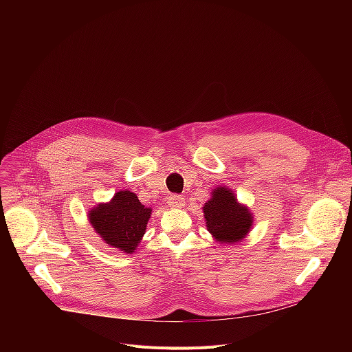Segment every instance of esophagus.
Returning a JSON list of instances; mask_svg holds the SVG:
<instances>
[{"instance_id": "obj_1", "label": "esophagus", "mask_w": 352, "mask_h": 352, "mask_svg": "<svg viewBox=\"0 0 352 352\" xmlns=\"http://www.w3.org/2000/svg\"><path fill=\"white\" fill-rule=\"evenodd\" d=\"M168 204H170V206H173V208H182V206L185 205V199H184V196H181V195H170Z\"/></svg>"}]
</instances>
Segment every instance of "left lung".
Wrapping results in <instances>:
<instances>
[{
  "instance_id": "obj_1",
  "label": "left lung",
  "mask_w": 352,
  "mask_h": 352,
  "mask_svg": "<svg viewBox=\"0 0 352 352\" xmlns=\"http://www.w3.org/2000/svg\"><path fill=\"white\" fill-rule=\"evenodd\" d=\"M204 213L208 231L216 241L236 243L242 241L254 223V214L243 205H239L232 190L217 186L210 200L205 204Z\"/></svg>"
}]
</instances>
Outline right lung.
Segmentation results:
<instances>
[{
    "label": "right lung",
    "mask_w": 352,
    "mask_h": 352,
    "mask_svg": "<svg viewBox=\"0 0 352 352\" xmlns=\"http://www.w3.org/2000/svg\"><path fill=\"white\" fill-rule=\"evenodd\" d=\"M152 209L139 202L131 190L117 192L109 204H100L89 212V221L106 243L125 254L136 250Z\"/></svg>",
    "instance_id": "add662e5"
}]
</instances>
